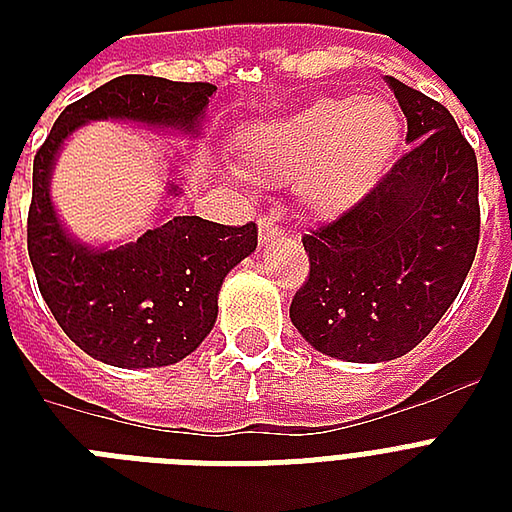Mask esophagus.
Wrapping results in <instances>:
<instances>
[{
	"mask_svg": "<svg viewBox=\"0 0 512 512\" xmlns=\"http://www.w3.org/2000/svg\"><path fill=\"white\" fill-rule=\"evenodd\" d=\"M257 225H260V244H271L273 239H279L281 236V228L276 225V217L260 215Z\"/></svg>",
	"mask_w": 512,
	"mask_h": 512,
	"instance_id": "obj_1",
	"label": "esophagus"
}]
</instances>
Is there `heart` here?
I'll list each match as a JSON object with an SVG mask.
<instances>
[{
    "mask_svg": "<svg viewBox=\"0 0 512 512\" xmlns=\"http://www.w3.org/2000/svg\"><path fill=\"white\" fill-rule=\"evenodd\" d=\"M404 138L385 98H327L241 135L244 172L265 185L300 183L316 215H337L372 191Z\"/></svg>",
    "mask_w": 512,
    "mask_h": 512,
    "instance_id": "obj_1",
    "label": "heart"
}]
</instances>
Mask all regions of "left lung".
<instances>
[{"label":"left lung","instance_id":"left-lung-1","mask_svg":"<svg viewBox=\"0 0 512 512\" xmlns=\"http://www.w3.org/2000/svg\"><path fill=\"white\" fill-rule=\"evenodd\" d=\"M388 84L412 148L337 220L305 233L308 279L289 305L319 353L377 364L420 345L460 295L478 249L476 151L438 100Z\"/></svg>","mask_w":512,"mask_h":512}]
</instances>
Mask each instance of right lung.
<instances>
[{"instance_id": "1", "label": "right lung", "mask_w": 512, "mask_h": 512, "mask_svg": "<svg viewBox=\"0 0 512 512\" xmlns=\"http://www.w3.org/2000/svg\"><path fill=\"white\" fill-rule=\"evenodd\" d=\"M217 87L159 76H116L76 100L52 124L34 156L28 257L60 329L87 356L122 369L183 361L212 332L217 292L233 265L257 247V225H220L177 215L122 247H87L68 236L50 199L63 140L92 119L196 135ZM170 193H180L170 185Z\"/></svg>"}]
</instances>
